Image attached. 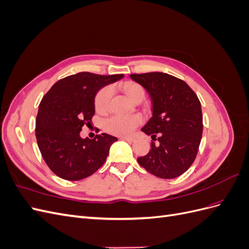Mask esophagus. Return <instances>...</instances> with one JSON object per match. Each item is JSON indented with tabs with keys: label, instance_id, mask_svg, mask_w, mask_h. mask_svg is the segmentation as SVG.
I'll return each instance as SVG.
<instances>
[{
	"label": "esophagus",
	"instance_id": "34e87169",
	"mask_svg": "<svg viewBox=\"0 0 249 249\" xmlns=\"http://www.w3.org/2000/svg\"><path fill=\"white\" fill-rule=\"evenodd\" d=\"M120 139L122 140H125V141H127V142H134L135 141V139L134 138H132V137H125V136H122V137H119Z\"/></svg>",
	"mask_w": 249,
	"mask_h": 249
}]
</instances>
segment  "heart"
I'll list each match as a JSON object with an SVG mask.
<instances>
[{"instance_id":"heart-1","label":"heart","mask_w":249,"mask_h":249,"mask_svg":"<svg viewBox=\"0 0 249 249\" xmlns=\"http://www.w3.org/2000/svg\"><path fill=\"white\" fill-rule=\"evenodd\" d=\"M125 92L134 101L138 96H144L145 92L140 85L135 83H125L124 85ZM113 95V88L106 86L101 89L95 96V108L99 112L107 111ZM141 117L138 115H114L105 122V129L112 134L130 135L141 124Z\"/></svg>"}]
</instances>
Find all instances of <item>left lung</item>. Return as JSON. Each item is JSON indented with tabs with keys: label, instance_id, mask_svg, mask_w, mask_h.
I'll list each match as a JSON object with an SVG mask.
<instances>
[{
	"label": "left lung",
	"instance_id": "left-lung-1",
	"mask_svg": "<svg viewBox=\"0 0 249 249\" xmlns=\"http://www.w3.org/2000/svg\"><path fill=\"white\" fill-rule=\"evenodd\" d=\"M133 81L149 94L152 117L141 131L152 142L139 165L161 178H175L195 160L202 135L201 105L186 82L165 72L132 73Z\"/></svg>",
	"mask_w": 249,
	"mask_h": 249
}]
</instances>
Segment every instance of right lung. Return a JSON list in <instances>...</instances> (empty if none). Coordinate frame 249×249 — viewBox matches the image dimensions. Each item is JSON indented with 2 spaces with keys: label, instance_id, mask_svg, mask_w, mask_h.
<instances>
[{
  "label": "right lung",
  "instance_id": "obj_1",
  "mask_svg": "<svg viewBox=\"0 0 249 249\" xmlns=\"http://www.w3.org/2000/svg\"><path fill=\"white\" fill-rule=\"evenodd\" d=\"M124 74L78 72L56 82L42 97L36 117V139L43 160L59 178L83 179L106 161L117 140L108 134L83 139L80 132L94 115L96 93Z\"/></svg>",
  "mask_w": 249,
  "mask_h": 249
}]
</instances>
